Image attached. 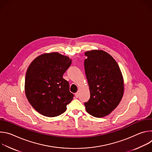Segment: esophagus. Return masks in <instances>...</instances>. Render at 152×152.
I'll return each instance as SVG.
<instances>
[{
    "mask_svg": "<svg viewBox=\"0 0 152 152\" xmlns=\"http://www.w3.org/2000/svg\"><path fill=\"white\" fill-rule=\"evenodd\" d=\"M75 97H76V98H77V97H79V93H78V92H77V93H75Z\"/></svg>",
    "mask_w": 152,
    "mask_h": 152,
    "instance_id": "esophagus-1",
    "label": "esophagus"
}]
</instances>
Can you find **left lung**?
<instances>
[{
  "instance_id": "left-lung-1",
  "label": "left lung",
  "mask_w": 152,
  "mask_h": 152,
  "mask_svg": "<svg viewBox=\"0 0 152 152\" xmlns=\"http://www.w3.org/2000/svg\"><path fill=\"white\" fill-rule=\"evenodd\" d=\"M85 75L90 98L85 102L86 111L97 118L110 114L120 102L124 92L123 79L118 64L103 50L86 52Z\"/></svg>"
}]
</instances>
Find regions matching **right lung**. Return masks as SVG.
Masks as SVG:
<instances>
[{"label": "right lung", "instance_id": "1", "mask_svg": "<svg viewBox=\"0 0 152 152\" xmlns=\"http://www.w3.org/2000/svg\"><path fill=\"white\" fill-rule=\"evenodd\" d=\"M71 64L68 56L54 52L40 55L30 64L25 77V93L39 114L54 117L66 111L74 94L62 76Z\"/></svg>", "mask_w": 152, "mask_h": 152}]
</instances>
